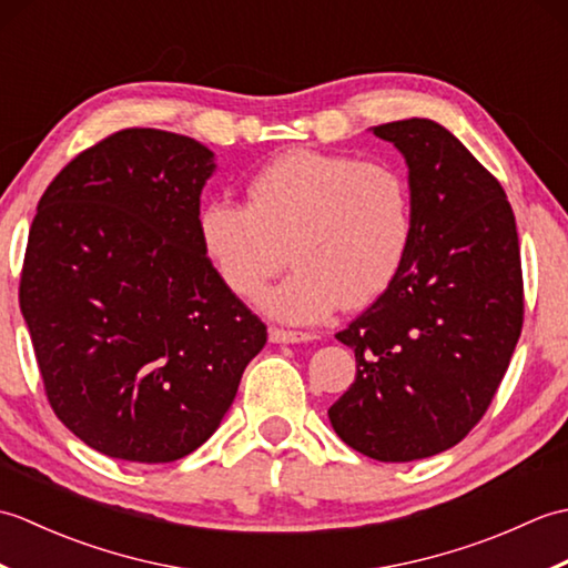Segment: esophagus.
<instances>
[{
    "label": "esophagus",
    "instance_id": "esophagus-1",
    "mask_svg": "<svg viewBox=\"0 0 568 568\" xmlns=\"http://www.w3.org/2000/svg\"><path fill=\"white\" fill-rule=\"evenodd\" d=\"M268 336L273 344H300V342L315 339V334L312 332H297V329H283V327H271Z\"/></svg>",
    "mask_w": 568,
    "mask_h": 568
}]
</instances>
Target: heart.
Returning a JSON list of instances; mask_svg holds the SVG:
<instances>
[{
	"instance_id": "obj_1",
	"label": "heart",
	"mask_w": 568,
	"mask_h": 568,
	"mask_svg": "<svg viewBox=\"0 0 568 568\" xmlns=\"http://www.w3.org/2000/svg\"><path fill=\"white\" fill-rule=\"evenodd\" d=\"M197 232L220 281L241 300L263 293L291 251L297 271L263 307L315 322L390 291L413 248L415 200L393 163L295 149L251 175L246 204H204Z\"/></svg>"
}]
</instances>
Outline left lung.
I'll use <instances>...</instances> for the list:
<instances>
[{"label": "left lung", "mask_w": 568, "mask_h": 568, "mask_svg": "<svg viewBox=\"0 0 568 568\" xmlns=\"http://www.w3.org/2000/svg\"><path fill=\"white\" fill-rule=\"evenodd\" d=\"M405 155L415 239L390 291L336 339L356 381L329 407L352 449L376 462L427 458L486 415L523 332L515 214L470 151L429 119L373 126Z\"/></svg>", "instance_id": "1"}]
</instances>
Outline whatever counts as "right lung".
Here are the masks:
<instances>
[{"label": "right lung", "instance_id": "right-lung-1", "mask_svg": "<svg viewBox=\"0 0 568 568\" xmlns=\"http://www.w3.org/2000/svg\"><path fill=\"white\" fill-rule=\"evenodd\" d=\"M200 141L122 129L45 187L19 305L58 419L92 449L168 464L207 442L268 332L200 244Z\"/></svg>", "mask_w": 568, "mask_h": 568}]
</instances>
